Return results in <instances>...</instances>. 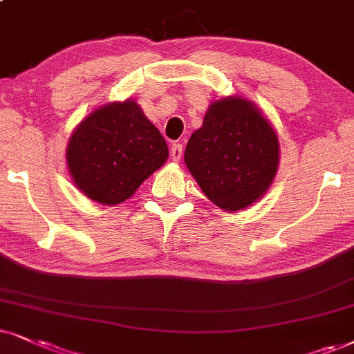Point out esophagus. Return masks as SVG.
Returning a JSON list of instances; mask_svg holds the SVG:
<instances>
[{
  "label": "esophagus",
  "mask_w": 354,
  "mask_h": 354,
  "mask_svg": "<svg viewBox=\"0 0 354 354\" xmlns=\"http://www.w3.org/2000/svg\"><path fill=\"white\" fill-rule=\"evenodd\" d=\"M169 155H171L173 162H180L183 156V145L181 144H173L171 150H169Z\"/></svg>",
  "instance_id": "esophagus-1"
}]
</instances>
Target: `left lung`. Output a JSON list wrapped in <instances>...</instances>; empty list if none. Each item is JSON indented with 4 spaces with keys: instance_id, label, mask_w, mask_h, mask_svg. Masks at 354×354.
I'll use <instances>...</instances> for the list:
<instances>
[{
    "instance_id": "8db88e82",
    "label": "left lung",
    "mask_w": 354,
    "mask_h": 354,
    "mask_svg": "<svg viewBox=\"0 0 354 354\" xmlns=\"http://www.w3.org/2000/svg\"><path fill=\"white\" fill-rule=\"evenodd\" d=\"M185 163L204 194L223 210H241L265 194L279 163V142L252 102L210 104L186 145Z\"/></svg>"
}]
</instances>
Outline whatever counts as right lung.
I'll use <instances>...</instances> for the list:
<instances>
[{"label":"right lung","instance_id":"add662e5","mask_svg":"<svg viewBox=\"0 0 354 354\" xmlns=\"http://www.w3.org/2000/svg\"><path fill=\"white\" fill-rule=\"evenodd\" d=\"M168 158L158 129L131 100L89 114L70 138L66 163L89 199L120 204Z\"/></svg>","mask_w":354,"mask_h":354}]
</instances>
